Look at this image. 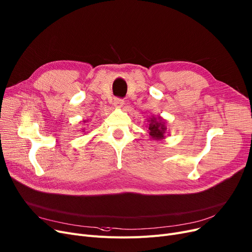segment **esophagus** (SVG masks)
Segmentation results:
<instances>
[{
	"label": "esophagus",
	"instance_id": "34e87169",
	"mask_svg": "<svg viewBox=\"0 0 252 252\" xmlns=\"http://www.w3.org/2000/svg\"><path fill=\"white\" fill-rule=\"evenodd\" d=\"M124 104H125V100L124 99H119V97H115V99H114L113 105L115 107H122Z\"/></svg>",
	"mask_w": 252,
	"mask_h": 252
}]
</instances>
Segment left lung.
<instances>
[{"instance_id": "obj_1", "label": "left lung", "mask_w": 252, "mask_h": 252, "mask_svg": "<svg viewBox=\"0 0 252 252\" xmlns=\"http://www.w3.org/2000/svg\"><path fill=\"white\" fill-rule=\"evenodd\" d=\"M149 135L153 140H161L165 139V134L167 132V126L166 123L163 122V119L161 117H155L152 116L149 120Z\"/></svg>"}]
</instances>
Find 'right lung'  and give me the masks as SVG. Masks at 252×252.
<instances>
[{"mask_svg":"<svg viewBox=\"0 0 252 252\" xmlns=\"http://www.w3.org/2000/svg\"><path fill=\"white\" fill-rule=\"evenodd\" d=\"M84 123H85V120H84ZM83 132H84V130H83Z\"/></svg>","mask_w":252,"mask_h":252,"instance_id":"add662e5","label":"right lung"}]
</instances>
